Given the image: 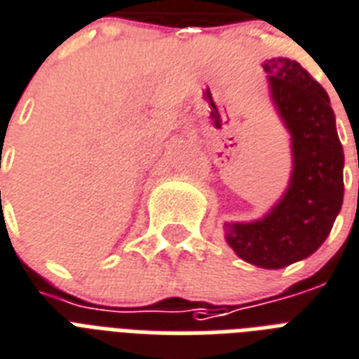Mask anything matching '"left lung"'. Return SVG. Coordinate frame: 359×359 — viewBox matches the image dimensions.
Wrapping results in <instances>:
<instances>
[{"instance_id": "1", "label": "left lung", "mask_w": 359, "mask_h": 359, "mask_svg": "<svg viewBox=\"0 0 359 359\" xmlns=\"http://www.w3.org/2000/svg\"><path fill=\"white\" fill-rule=\"evenodd\" d=\"M269 97L290 135L288 187L262 219L224 223V240L245 262L279 269L311 257L326 241L343 205L344 154L330 97L298 61L262 63Z\"/></svg>"}]
</instances>
